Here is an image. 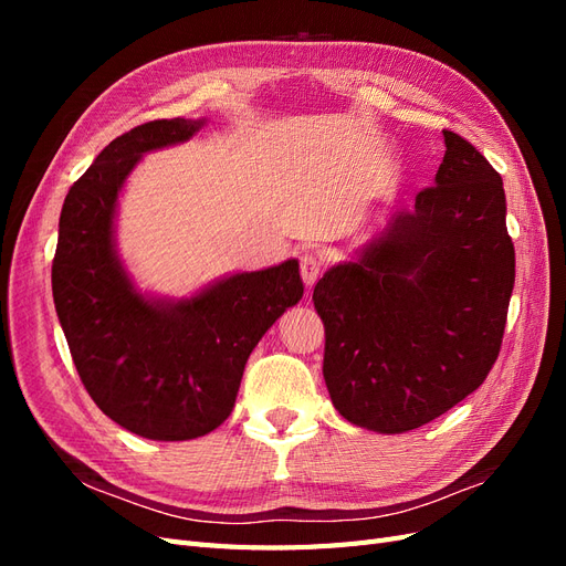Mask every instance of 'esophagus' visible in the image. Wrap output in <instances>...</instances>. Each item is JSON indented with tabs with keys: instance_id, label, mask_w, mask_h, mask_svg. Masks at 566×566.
I'll return each instance as SVG.
<instances>
[{
	"instance_id": "obj_1",
	"label": "esophagus",
	"mask_w": 566,
	"mask_h": 566,
	"mask_svg": "<svg viewBox=\"0 0 566 566\" xmlns=\"http://www.w3.org/2000/svg\"><path fill=\"white\" fill-rule=\"evenodd\" d=\"M300 273H302V281L304 285H314L318 281V273H321V260L316 254H302L300 256Z\"/></svg>"
}]
</instances>
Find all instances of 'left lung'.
<instances>
[{
  "label": "left lung",
  "mask_w": 566,
  "mask_h": 566,
  "mask_svg": "<svg viewBox=\"0 0 566 566\" xmlns=\"http://www.w3.org/2000/svg\"><path fill=\"white\" fill-rule=\"evenodd\" d=\"M434 186L397 210L361 260L314 287L323 378L342 418L382 434L416 430L486 380L515 285L503 179L460 134Z\"/></svg>",
  "instance_id": "1"
}]
</instances>
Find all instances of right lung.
<instances>
[{
  "label": "right lung",
  "mask_w": 566,
  "mask_h": 566,
  "mask_svg": "<svg viewBox=\"0 0 566 566\" xmlns=\"http://www.w3.org/2000/svg\"><path fill=\"white\" fill-rule=\"evenodd\" d=\"M202 119H153L117 136L65 196L51 262L54 304L84 389L125 430L186 441L224 422L248 356L302 300L300 264L235 273L177 304L132 287L113 250L117 191L142 153L186 142Z\"/></svg>",
  "instance_id": "obj_1"
}]
</instances>
